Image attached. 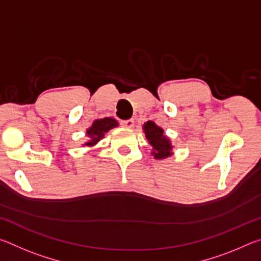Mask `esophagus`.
Segmentation results:
<instances>
[{
	"mask_svg": "<svg viewBox=\"0 0 261 261\" xmlns=\"http://www.w3.org/2000/svg\"><path fill=\"white\" fill-rule=\"evenodd\" d=\"M122 125L124 127H129V129H131V127H134V125H135V121L132 120V118H130V120L122 121Z\"/></svg>",
	"mask_w": 261,
	"mask_h": 261,
	"instance_id": "34e87169",
	"label": "esophagus"
}]
</instances>
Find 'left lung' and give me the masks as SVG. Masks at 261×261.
<instances>
[{
  "label": "left lung",
  "instance_id": "left-lung-1",
  "mask_svg": "<svg viewBox=\"0 0 261 261\" xmlns=\"http://www.w3.org/2000/svg\"><path fill=\"white\" fill-rule=\"evenodd\" d=\"M143 130L149 145L153 147L151 153L154 155V159L162 160V159L173 155V145L170 139L165 135L162 127L158 126L152 121H147L144 124Z\"/></svg>",
  "mask_w": 261,
  "mask_h": 261
}]
</instances>
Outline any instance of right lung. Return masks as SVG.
Masks as SVG:
<instances>
[{"mask_svg": "<svg viewBox=\"0 0 261 261\" xmlns=\"http://www.w3.org/2000/svg\"><path fill=\"white\" fill-rule=\"evenodd\" d=\"M118 125V122L113 117H105L100 118V120H95L91 127L86 130V136L88 137V141H86L85 146L92 147L98 144V141L105 137V134H107L109 130L113 127H116Z\"/></svg>", "mask_w": 261, "mask_h": 261, "instance_id": "right-lung-1", "label": "right lung"}]
</instances>
